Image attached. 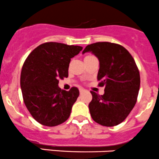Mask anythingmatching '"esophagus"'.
I'll return each mask as SVG.
<instances>
[{"label":"esophagus","instance_id":"34e87169","mask_svg":"<svg viewBox=\"0 0 159 159\" xmlns=\"http://www.w3.org/2000/svg\"><path fill=\"white\" fill-rule=\"evenodd\" d=\"M79 92H80V94H81L82 92H84V89H79Z\"/></svg>","mask_w":159,"mask_h":159}]
</instances>
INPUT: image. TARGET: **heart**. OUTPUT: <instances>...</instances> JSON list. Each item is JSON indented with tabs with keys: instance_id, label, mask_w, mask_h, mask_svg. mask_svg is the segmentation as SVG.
<instances>
[{
	"instance_id": "heart-1",
	"label": "heart",
	"mask_w": 159,
	"mask_h": 159,
	"mask_svg": "<svg viewBox=\"0 0 159 159\" xmlns=\"http://www.w3.org/2000/svg\"><path fill=\"white\" fill-rule=\"evenodd\" d=\"M93 57V56H86L84 59H88V58H90V57Z\"/></svg>"
}]
</instances>
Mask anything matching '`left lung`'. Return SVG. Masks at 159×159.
<instances>
[{"label":"left lung","mask_w":159,"mask_h":159,"mask_svg":"<svg viewBox=\"0 0 159 159\" xmlns=\"http://www.w3.org/2000/svg\"><path fill=\"white\" fill-rule=\"evenodd\" d=\"M91 52L99 61L97 79L104 86L102 95L91 92L89 108L93 120L106 127L122 123L136 104L140 74L134 60L122 46L108 42L88 45L82 53Z\"/></svg>","instance_id":"8db88e82"}]
</instances>
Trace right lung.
<instances>
[{
  "label": "right lung",
  "mask_w": 159,
  "mask_h": 159,
  "mask_svg": "<svg viewBox=\"0 0 159 159\" xmlns=\"http://www.w3.org/2000/svg\"><path fill=\"white\" fill-rule=\"evenodd\" d=\"M81 50L79 46L45 43L25 61L20 78L23 99L32 117L42 125L57 126L70 116L79 90L76 87L61 90L58 84L68 77L70 59Z\"/></svg>",
  "instance_id": "add662e5"
}]
</instances>
